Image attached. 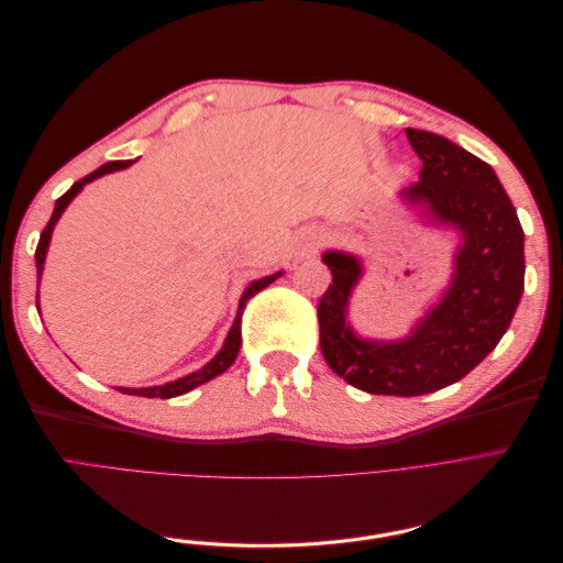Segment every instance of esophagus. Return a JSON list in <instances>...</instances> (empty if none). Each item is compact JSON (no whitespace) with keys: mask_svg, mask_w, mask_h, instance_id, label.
<instances>
[{"mask_svg":"<svg viewBox=\"0 0 563 563\" xmlns=\"http://www.w3.org/2000/svg\"><path fill=\"white\" fill-rule=\"evenodd\" d=\"M319 244H321V234H317V232L305 234L302 242L298 244V255H310V253H314V251L319 249Z\"/></svg>","mask_w":563,"mask_h":563,"instance_id":"34e87169","label":"esophagus"}]
</instances>
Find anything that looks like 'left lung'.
Here are the masks:
<instances>
[{"instance_id":"obj_1","label":"left lung","mask_w":563,"mask_h":563,"mask_svg":"<svg viewBox=\"0 0 563 563\" xmlns=\"http://www.w3.org/2000/svg\"><path fill=\"white\" fill-rule=\"evenodd\" d=\"M422 159L420 183L406 190L453 223L465 242L446 296L399 343H366L345 323V305L360 263L345 253H323L333 284L319 317L321 354L335 376L368 395L418 397L465 378L496 350L523 294V230L517 209L493 168L444 135L406 129Z\"/></svg>"}]
</instances>
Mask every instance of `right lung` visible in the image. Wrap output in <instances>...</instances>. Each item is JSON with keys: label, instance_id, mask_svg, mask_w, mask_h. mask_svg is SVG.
<instances>
[{"label": "right lung", "instance_id": "1", "mask_svg": "<svg viewBox=\"0 0 563 563\" xmlns=\"http://www.w3.org/2000/svg\"><path fill=\"white\" fill-rule=\"evenodd\" d=\"M131 164H133V162H129V159H124V162H108V164H103L100 168H96L93 174H89V176H84L81 180H77V183L70 187V190H67L63 197H58V201H56V209H54V216H51V220L46 223V228L42 230L40 244H37V251H35V261H37V284H40V277H42V267H44V258H46V249H48L51 232H54L56 220L60 218V213L65 211L67 203L73 201V197H75V195L81 190V187L87 185L89 180H93V178H98V176H106V174H110V172H119V168H126V166H131ZM277 277H279V275H272V277H265V279H258V282L249 284V288H246L244 296H242V300H240V312H236V319H234L232 329H230V333H228V340H225L223 350H220V352L216 354V360H211L207 366L199 368V371H195V373H190V376H185V378H180V380L166 383V385H159V387H143V389L117 387V389H119V391H124V395L147 397V399H152V397L172 399V397H180V395H185V391H190V389H192V387H197V385H203V383H209L211 378L220 376V373L228 371V368L232 366V362L236 360V352H240V345H242V312H244V308H246L249 298H253L255 294H261L263 288H265L267 284L275 282Z\"/></svg>", "mask_w": 563, "mask_h": 563}]
</instances>
